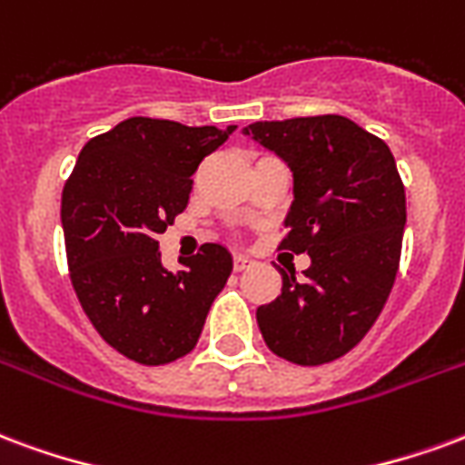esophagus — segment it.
<instances>
[{
	"instance_id": "1",
	"label": "esophagus",
	"mask_w": 465,
	"mask_h": 465,
	"mask_svg": "<svg viewBox=\"0 0 465 465\" xmlns=\"http://www.w3.org/2000/svg\"><path fill=\"white\" fill-rule=\"evenodd\" d=\"M232 265H235L237 272H242L245 267L252 265V257H250V255H242V252H237L235 260H232Z\"/></svg>"
}]
</instances>
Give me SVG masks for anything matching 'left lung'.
<instances>
[{
  "label": "left lung",
  "instance_id": "1",
  "mask_svg": "<svg viewBox=\"0 0 465 465\" xmlns=\"http://www.w3.org/2000/svg\"><path fill=\"white\" fill-rule=\"evenodd\" d=\"M242 134L292 171L284 250L307 252L302 280L282 270V292L257 307L262 340L302 367L347 354L391 292L406 225L404 183L389 145L344 116L257 121Z\"/></svg>",
  "mask_w": 465,
  "mask_h": 465
}]
</instances>
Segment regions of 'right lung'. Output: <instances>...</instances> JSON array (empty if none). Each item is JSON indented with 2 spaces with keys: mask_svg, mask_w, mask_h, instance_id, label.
<instances>
[{
  "mask_svg": "<svg viewBox=\"0 0 465 465\" xmlns=\"http://www.w3.org/2000/svg\"><path fill=\"white\" fill-rule=\"evenodd\" d=\"M232 131L125 118L81 148L64 185L71 284L98 334L138 364L185 357L232 272V255L218 242L171 272L155 240L188 205L200 161Z\"/></svg>",
  "mask_w": 465,
  "mask_h": 465,
  "instance_id": "obj_1",
  "label": "right lung"
}]
</instances>
